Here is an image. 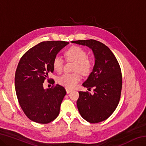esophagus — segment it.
<instances>
[{"instance_id": "obj_1", "label": "esophagus", "mask_w": 146, "mask_h": 146, "mask_svg": "<svg viewBox=\"0 0 146 146\" xmlns=\"http://www.w3.org/2000/svg\"><path fill=\"white\" fill-rule=\"evenodd\" d=\"M66 93H67L68 94L70 93V92H71V91H72V90H70V89H68V88H66Z\"/></svg>"}]
</instances>
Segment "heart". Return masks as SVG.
I'll list each match as a JSON object with an SVG mask.
<instances>
[{
  "label": "heart",
  "instance_id": "1",
  "mask_svg": "<svg viewBox=\"0 0 146 146\" xmlns=\"http://www.w3.org/2000/svg\"><path fill=\"white\" fill-rule=\"evenodd\" d=\"M66 56L68 60L75 61L76 64L74 71H79L83 75H90L94 68L93 61L88 58V53L79 46H72L66 51ZM64 60L60 56H56L53 60V67L56 72L60 73L62 70ZM81 80V76L78 72L65 73L57 79L59 84L68 89L75 88Z\"/></svg>",
  "mask_w": 146,
  "mask_h": 146
}]
</instances>
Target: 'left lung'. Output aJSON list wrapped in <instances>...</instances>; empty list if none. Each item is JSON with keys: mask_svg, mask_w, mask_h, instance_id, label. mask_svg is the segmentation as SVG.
<instances>
[{"mask_svg": "<svg viewBox=\"0 0 146 146\" xmlns=\"http://www.w3.org/2000/svg\"><path fill=\"white\" fill-rule=\"evenodd\" d=\"M71 42L88 46L93 51L95 66L82 86L89 89L94 88V95L88 91H79L76 105L86 121L100 122L111 115L119 103L122 87L120 65L110 49L99 41L90 39Z\"/></svg>", "mask_w": 146, "mask_h": 146, "instance_id": "8db88e82", "label": "left lung"}]
</instances>
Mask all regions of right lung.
Returning a JSON list of instances; mask_svg holds the SVG:
<instances>
[{
	"instance_id": "right-lung-1",
	"label": "right lung",
	"mask_w": 146,
	"mask_h": 146,
	"mask_svg": "<svg viewBox=\"0 0 146 146\" xmlns=\"http://www.w3.org/2000/svg\"><path fill=\"white\" fill-rule=\"evenodd\" d=\"M69 42L45 41L24 54L17 66L15 86L22 110L29 119L39 123H48L58 117L66 91L58 84L44 90L43 83L53 73V58ZM48 81L54 84L53 79Z\"/></svg>"
}]
</instances>
